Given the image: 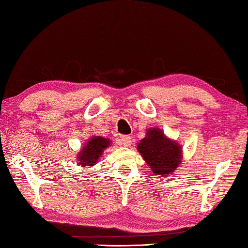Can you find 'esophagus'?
<instances>
[{
	"instance_id": "obj_1",
	"label": "esophagus",
	"mask_w": 248,
	"mask_h": 248,
	"mask_svg": "<svg viewBox=\"0 0 248 248\" xmlns=\"http://www.w3.org/2000/svg\"><path fill=\"white\" fill-rule=\"evenodd\" d=\"M121 143H122L124 146H129L131 143V137L130 136L121 137Z\"/></svg>"
}]
</instances>
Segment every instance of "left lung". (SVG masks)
<instances>
[{
	"label": "left lung",
	"instance_id": "1",
	"mask_svg": "<svg viewBox=\"0 0 248 248\" xmlns=\"http://www.w3.org/2000/svg\"><path fill=\"white\" fill-rule=\"evenodd\" d=\"M138 150L156 177L172 173L181 164L182 147L159 128H150L138 144Z\"/></svg>",
	"mask_w": 248,
	"mask_h": 248
}]
</instances>
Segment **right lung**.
Wrapping results in <instances>:
<instances>
[{"mask_svg": "<svg viewBox=\"0 0 248 248\" xmlns=\"http://www.w3.org/2000/svg\"><path fill=\"white\" fill-rule=\"evenodd\" d=\"M110 145L109 139L103 137H93L89 139V141L83 146L80 154L78 155V165L81 166H93L96 161L103 154V150Z\"/></svg>", "mask_w": 248, "mask_h": 248, "instance_id": "obj_1", "label": "right lung"}]
</instances>
